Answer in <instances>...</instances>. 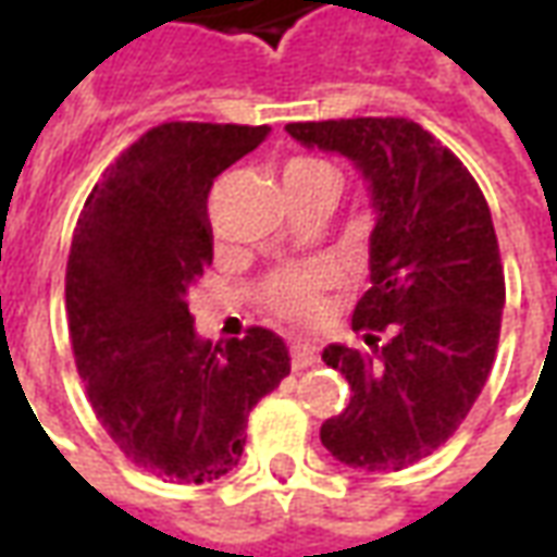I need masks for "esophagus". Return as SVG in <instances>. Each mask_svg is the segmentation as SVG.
<instances>
[{
    "label": "esophagus",
    "instance_id": "obj_1",
    "mask_svg": "<svg viewBox=\"0 0 557 557\" xmlns=\"http://www.w3.org/2000/svg\"><path fill=\"white\" fill-rule=\"evenodd\" d=\"M319 361V349L310 343H295L292 346V370H307Z\"/></svg>",
    "mask_w": 557,
    "mask_h": 557
}]
</instances>
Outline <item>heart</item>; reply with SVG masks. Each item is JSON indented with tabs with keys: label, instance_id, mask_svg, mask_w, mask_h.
I'll use <instances>...</instances> for the list:
<instances>
[{
	"label": "heart",
	"instance_id": "b5f03b06",
	"mask_svg": "<svg viewBox=\"0 0 557 557\" xmlns=\"http://www.w3.org/2000/svg\"><path fill=\"white\" fill-rule=\"evenodd\" d=\"M283 184L292 194H301V190H313V187H337L339 190V175L337 170L319 158H292L283 166ZM337 271L331 262H307V265H292L280 268L271 277L262 283V307L268 313L286 319V322H315L322 310H325V292L334 286Z\"/></svg>",
	"mask_w": 557,
	"mask_h": 557
}]
</instances>
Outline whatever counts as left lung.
Wrapping results in <instances>:
<instances>
[{
    "label": "left lung",
    "mask_w": 557,
    "mask_h": 557,
    "mask_svg": "<svg viewBox=\"0 0 557 557\" xmlns=\"http://www.w3.org/2000/svg\"><path fill=\"white\" fill-rule=\"evenodd\" d=\"M304 146L339 151L370 182L373 286L351 315L367 349L327 346L351 399L322 444L361 471H399L438 450L490 379L502 337L504 265L474 175L411 119L292 122Z\"/></svg>",
    "instance_id": "8db88e82"
}]
</instances>
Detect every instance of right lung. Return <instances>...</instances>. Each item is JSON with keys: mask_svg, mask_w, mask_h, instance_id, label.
Segmentation results:
<instances>
[{"mask_svg": "<svg viewBox=\"0 0 557 557\" xmlns=\"http://www.w3.org/2000/svg\"><path fill=\"white\" fill-rule=\"evenodd\" d=\"M268 125L163 122L91 187L65 274L71 349L95 418L154 478L211 483L238 466L247 414L289 375V349L247 327L196 337L187 289L211 265L208 194Z\"/></svg>", "mask_w": 557, "mask_h": 557, "instance_id": "obj_1", "label": "right lung"}]
</instances>
